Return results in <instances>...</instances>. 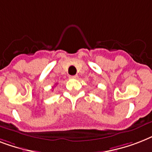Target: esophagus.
<instances>
[{
	"label": "esophagus",
	"mask_w": 152,
	"mask_h": 152,
	"mask_svg": "<svg viewBox=\"0 0 152 152\" xmlns=\"http://www.w3.org/2000/svg\"><path fill=\"white\" fill-rule=\"evenodd\" d=\"M69 78L70 79H77L78 78V76H77V75H75V76H69Z\"/></svg>",
	"instance_id": "esophagus-1"
}]
</instances>
